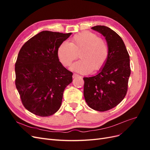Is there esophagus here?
<instances>
[{"mask_svg":"<svg viewBox=\"0 0 150 150\" xmlns=\"http://www.w3.org/2000/svg\"><path fill=\"white\" fill-rule=\"evenodd\" d=\"M78 76H79L78 74H76V73H74L73 75H72V78H76V77H78Z\"/></svg>","mask_w":150,"mask_h":150,"instance_id":"obj_1","label":"esophagus"}]
</instances>
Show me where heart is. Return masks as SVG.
<instances>
[{
  "label": "heart",
  "mask_w": 150,
  "mask_h": 150,
  "mask_svg": "<svg viewBox=\"0 0 150 150\" xmlns=\"http://www.w3.org/2000/svg\"><path fill=\"white\" fill-rule=\"evenodd\" d=\"M78 54L81 59L71 69L86 74L101 69L108 59L109 50L105 40L91 32L84 31L74 35L69 43H62L57 49L59 60L64 66H69Z\"/></svg>",
  "instance_id": "1"
}]
</instances>
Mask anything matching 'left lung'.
<instances>
[{
  "mask_svg": "<svg viewBox=\"0 0 150 150\" xmlns=\"http://www.w3.org/2000/svg\"><path fill=\"white\" fill-rule=\"evenodd\" d=\"M92 29L105 37L109 55L99 73L84 78V96L88 105L98 111L115 108L125 97L131 74L129 56L123 40L114 30L104 25Z\"/></svg>",
  "mask_w": 150,
  "mask_h": 150,
  "instance_id": "1",
  "label": "left lung"
}]
</instances>
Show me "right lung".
I'll return each mask as SVG.
<instances>
[{
	"label": "right lung",
	"instance_id": "obj_1",
	"mask_svg": "<svg viewBox=\"0 0 150 150\" xmlns=\"http://www.w3.org/2000/svg\"><path fill=\"white\" fill-rule=\"evenodd\" d=\"M71 35L44 30L27 41L15 64L16 86L24 106L46 117L60 108L63 93L72 81V72L57 57L59 46Z\"/></svg>",
	"mask_w": 150,
	"mask_h": 150
}]
</instances>
